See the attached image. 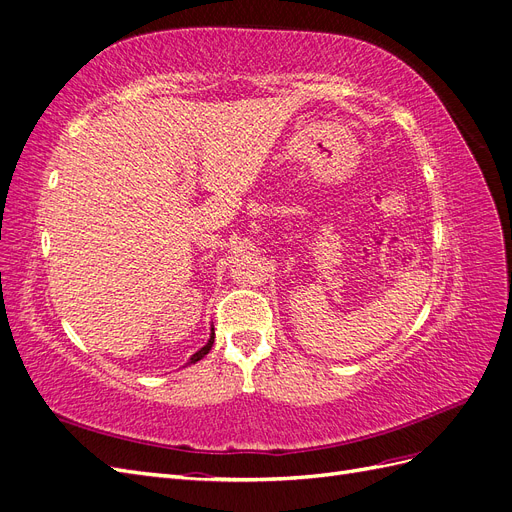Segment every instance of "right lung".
Wrapping results in <instances>:
<instances>
[{
	"mask_svg": "<svg viewBox=\"0 0 512 512\" xmlns=\"http://www.w3.org/2000/svg\"><path fill=\"white\" fill-rule=\"evenodd\" d=\"M213 339H215V333H213V327H211V333H209V339H207V344L203 346V348H200L198 352H194L192 356H190V361H188V365H192V363H196V361H200V359H203V356L211 350V346H213Z\"/></svg>",
	"mask_w": 512,
	"mask_h": 512,
	"instance_id": "obj_1",
	"label": "right lung"
}]
</instances>
